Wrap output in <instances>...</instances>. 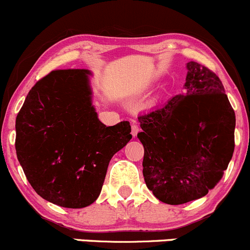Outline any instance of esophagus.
I'll list each match as a JSON object with an SVG mask.
<instances>
[{
  "label": "esophagus",
  "instance_id": "1",
  "mask_svg": "<svg viewBox=\"0 0 250 250\" xmlns=\"http://www.w3.org/2000/svg\"><path fill=\"white\" fill-rule=\"evenodd\" d=\"M131 128H132V136L136 137L137 133L139 132V125L136 122H133L132 125H131Z\"/></svg>",
  "mask_w": 250,
  "mask_h": 250
}]
</instances>
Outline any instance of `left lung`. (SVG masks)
<instances>
[{
  "label": "left lung",
  "mask_w": 250,
  "mask_h": 250,
  "mask_svg": "<svg viewBox=\"0 0 250 250\" xmlns=\"http://www.w3.org/2000/svg\"><path fill=\"white\" fill-rule=\"evenodd\" d=\"M187 69L183 93L138 117L145 183L171 206L206 196L235 147V112L220 78L195 61Z\"/></svg>",
  "instance_id": "obj_1"
}]
</instances>
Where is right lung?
I'll use <instances>...</instances> for the list:
<instances>
[{
  "label": "right lung",
  "instance_id": "right-lung-1",
  "mask_svg": "<svg viewBox=\"0 0 250 250\" xmlns=\"http://www.w3.org/2000/svg\"><path fill=\"white\" fill-rule=\"evenodd\" d=\"M89 75L88 69L50 72L16 117V155L28 182L63 208H85L99 197L111 158L132 138L128 122L108 127L100 122Z\"/></svg>",
  "mask_w": 250,
  "mask_h": 250
}]
</instances>
